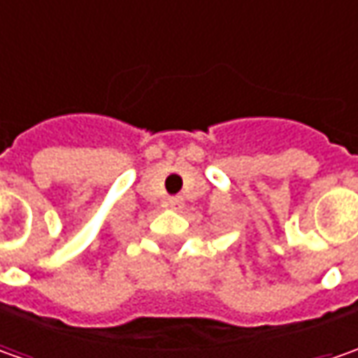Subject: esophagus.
I'll return each instance as SVG.
<instances>
[{
	"instance_id": "34e87169",
	"label": "esophagus",
	"mask_w": 358,
	"mask_h": 358,
	"mask_svg": "<svg viewBox=\"0 0 358 358\" xmlns=\"http://www.w3.org/2000/svg\"><path fill=\"white\" fill-rule=\"evenodd\" d=\"M165 207H169V209H181L183 207V199L181 197H167Z\"/></svg>"
}]
</instances>
